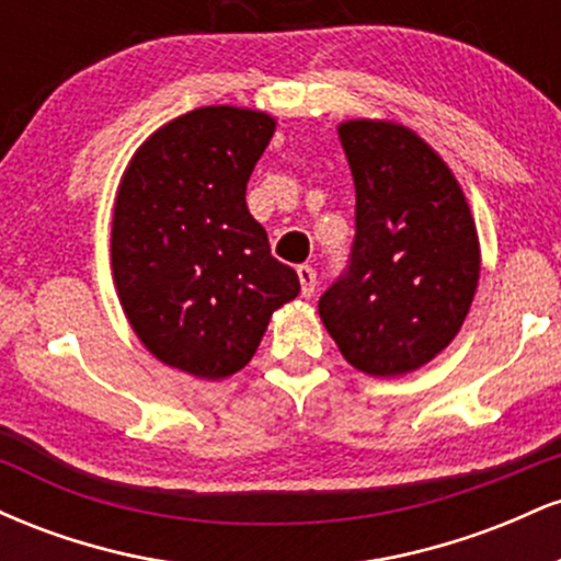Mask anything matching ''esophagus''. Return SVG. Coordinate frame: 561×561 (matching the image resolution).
<instances>
[{
  "mask_svg": "<svg viewBox=\"0 0 561 561\" xmlns=\"http://www.w3.org/2000/svg\"><path fill=\"white\" fill-rule=\"evenodd\" d=\"M298 279L302 298H311V295L317 293V272H313L311 266H298Z\"/></svg>",
  "mask_w": 561,
  "mask_h": 561,
  "instance_id": "1",
  "label": "esophagus"
}]
</instances>
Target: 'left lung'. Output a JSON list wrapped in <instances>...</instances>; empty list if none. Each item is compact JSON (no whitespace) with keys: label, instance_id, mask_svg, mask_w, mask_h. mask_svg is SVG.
Returning a JSON list of instances; mask_svg holds the SVG:
<instances>
[{"label":"left lung","instance_id":"8db88e82","mask_svg":"<svg viewBox=\"0 0 561 561\" xmlns=\"http://www.w3.org/2000/svg\"><path fill=\"white\" fill-rule=\"evenodd\" d=\"M337 134L356 184V240L319 317L353 369L411 375L465 324L480 282L478 227L454 171L409 126L353 118Z\"/></svg>","mask_w":561,"mask_h":561}]
</instances>
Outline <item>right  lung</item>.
<instances>
[{
  "instance_id": "add662e5",
  "label": "right lung",
  "mask_w": 561,
  "mask_h": 561,
  "mask_svg": "<svg viewBox=\"0 0 561 561\" xmlns=\"http://www.w3.org/2000/svg\"><path fill=\"white\" fill-rule=\"evenodd\" d=\"M274 128L263 111L197 107L141 141L115 192L121 308L160 364L197 379L248 366L272 313L300 293L244 203Z\"/></svg>"
}]
</instances>
